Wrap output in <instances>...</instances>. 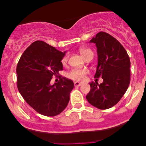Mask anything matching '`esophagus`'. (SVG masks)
<instances>
[{
  "instance_id": "obj_1",
  "label": "esophagus",
  "mask_w": 146,
  "mask_h": 146,
  "mask_svg": "<svg viewBox=\"0 0 146 146\" xmlns=\"http://www.w3.org/2000/svg\"><path fill=\"white\" fill-rule=\"evenodd\" d=\"M81 85H82V83H80V82H74V86L75 87H76V86H80Z\"/></svg>"
}]
</instances>
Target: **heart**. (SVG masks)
I'll use <instances>...</instances> for the list:
<instances>
[{
	"instance_id": "b5f03b06",
	"label": "heart",
	"mask_w": 146,
	"mask_h": 146,
	"mask_svg": "<svg viewBox=\"0 0 146 146\" xmlns=\"http://www.w3.org/2000/svg\"><path fill=\"white\" fill-rule=\"evenodd\" d=\"M80 52L81 55L84 59L87 58L88 57H93V52L90 49L86 48V47H82L80 49ZM68 60V56H65L62 60V63L63 64H66ZM88 70L86 69H80V68H73L71 71H70L66 74L68 78L72 79V80L75 81L83 80L85 78L86 75L88 73Z\"/></svg>"
}]
</instances>
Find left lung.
<instances>
[{"instance_id": "left-lung-1", "label": "left lung", "mask_w": 146, "mask_h": 146, "mask_svg": "<svg viewBox=\"0 0 146 146\" xmlns=\"http://www.w3.org/2000/svg\"><path fill=\"white\" fill-rule=\"evenodd\" d=\"M97 47L98 65L94 78L103 82H91L88 101L99 110H107L116 105L125 94L131 80V61L127 52L116 38L99 32L90 40Z\"/></svg>"}]
</instances>
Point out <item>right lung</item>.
I'll list each match as a JSON object with an SVG mask.
<instances>
[{
	"mask_svg": "<svg viewBox=\"0 0 146 146\" xmlns=\"http://www.w3.org/2000/svg\"><path fill=\"white\" fill-rule=\"evenodd\" d=\"M65 52L36 41L26 48L17 63L19 92L31 108L45 116L58 115L66 108L74 87L73 81L60 75L58 83L50 84L52 77L63 70L61 60Z\"/></svg>",
	"mask_w": 146,
	"mask_h": 146,
	"instance_id": "right-lung-1",
	"label": "right lung"
}]
</instances>
